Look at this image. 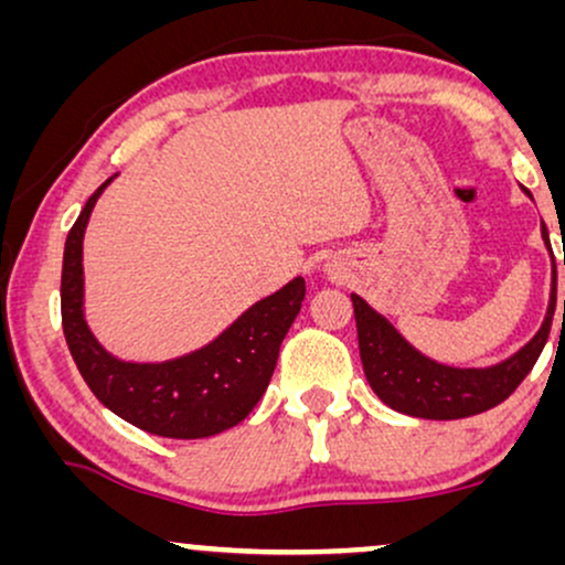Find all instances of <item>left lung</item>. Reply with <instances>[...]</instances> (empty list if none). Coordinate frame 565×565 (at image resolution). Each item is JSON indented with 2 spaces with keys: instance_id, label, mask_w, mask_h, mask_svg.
Instances as JSON below:
<instances>
[{
  "instance_id": "1",
  "label": "left lung",
  "mask_w": 565,
  "mask_h": 565,
  "mask_svg": "<svg viewBox=\"0 0 565 565\" xmlns=\"http://www.w3.org/2000/svg\"><path fill=\"white\" fill-rule=\"evenodd\" d=\"M526 191V188H523ZM529 193V191H526ZM531 196V193H529ZM542 238L550 246L547 228L542 223ZM565 265V257H563ZM355 313V329H359V350L364 374L372 391L380 395L382 404L395 412L419 419H462L481 414L510 398L512 391L526 380L540 359L544 342L553 327L555 300H557V276L553 265V289H550V308L544 316L540 332L502 364L486 369H457L438 364L427 359L417 348H412L398 329L385 316H380L359 295H350ZM565 313V300H563Z\"/></svg>"
}]
</instances>
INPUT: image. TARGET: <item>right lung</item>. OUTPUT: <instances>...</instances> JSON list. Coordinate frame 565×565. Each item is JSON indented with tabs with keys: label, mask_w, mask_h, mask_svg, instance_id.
I'll list each match as a JSON object with an SVG mask.
<instances>
[{
	"label": "right lung",
	"mask_w": 565,
	"mask_h": 565,
	"mask_svg": "<svg viewBox=\"0 0 565 565\" xmlns=\"http://www.w3.org/2000/svg\"><path fill=\"white\" fill-rule=\"evenodd\" d=\"M111 180L87 199L63 252L61 316L71 355L95 398L129 425L164 438L217 436L242 423L268 391L278 348L302 308L305 278H291L276 295L252 305L210 345L193 353L161 364L116 359L84 321L82 268L84 231Z\"/></svg>",
	"instance_id": "1"
}]
</instances>
